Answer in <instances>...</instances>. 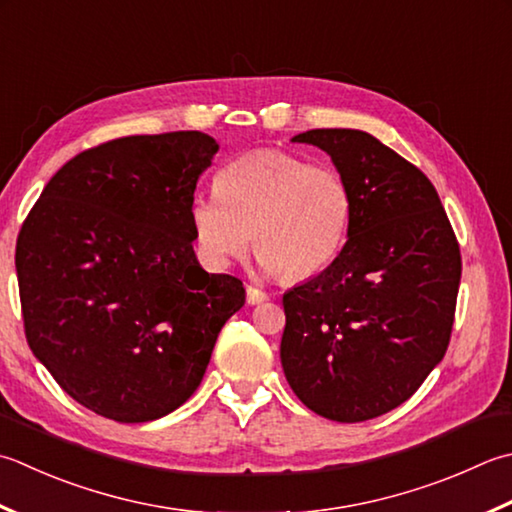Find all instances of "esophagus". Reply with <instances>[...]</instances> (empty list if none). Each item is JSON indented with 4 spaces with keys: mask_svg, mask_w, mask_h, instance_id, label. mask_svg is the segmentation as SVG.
Listing matches in <instances>:
<instances>
[{
    "mask_svg": "<svg viewBox=\"0 0 512 512\" xmlns=\"http://www.w3.org/2000/svg\"><path fill=\"white\" fill-rule=\"evenodd\" d=\"M266 299H268V295L264 293V290H259V288H255V286H248V288H246V302H248L250 306L264 304Z\"/></svg>",
    "mask_w": 512,
    "mask_h": 512,
    "instance_id": "1",
    "label": "esophagus"
}]
</instances>
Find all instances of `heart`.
Segmentation results:
<instances>
[{
    "label": "heart",
    "instance_id": "b5f03b06",
    "mask_svg": "<svg viewBox=\"0 0 512 512\" xmlns=\"http://www.w3.org/2000/svg\"><path fill=\"white\" fill-rule=\"evenodd\" d=\"M215 193L190 204V226L210 268L244 259L253 235L268 270L290 282L313 277L339 255L353 222L344 175L284 150L230 162L219 170Z\"/></svg>",
    "mask_w": 512,
    "mask_h": 512
}]
</instances>
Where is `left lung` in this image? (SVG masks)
Returning a JSON list of instances; mask_svg holds the SVG:
<instances>
[{"label": "left lung", "instance_id": "left-lung-1", "mask_svg": "<svg viewBox=\"0 0 512 512\" xmlns=\"http://www.w3.org/2000/svg\"><path fill=\"white\" fill-rule=\"evenodd\" d=\"M333 159L353 195L342 253L284 295L282 368L293 393L333 422L404 404L446 355L462 257L430 179L353 128L293 137Z\"/></svg>", "mask_w": 512, "mask_h": 512}]
</instances>
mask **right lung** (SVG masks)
Wrapping results in <instances>:
<instances>
[{"instance_id": "right-lung-1", "label": "right lung", "mask_w": 512, "mask_h": 512, "mask_svg": "<svg viewBox=\"0 0 512 512\" xmlns=\"http://www.w3.org/2000/svg\"><path fill=\"white\" fill-rule=\"evenodd\" d=\"M217 150L199 130L84 150L19 230L28 346L97 415L139 424L173 413L246 302L237 277L206 273L193 250L190 204Z\"/></svg>"}]
</instances>
